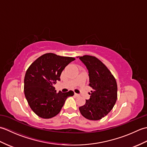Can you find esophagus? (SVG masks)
I'll return each instance as SVG.
<instances>
[{
  "label": "esophagus",
  "instance_id": "34e87169",
  "mask_svg": "<svg viewBox=\"0 0 147 147\" xmlns=\"http://www.w3.org/2000/svg\"><path fill=\"white\" fill-rule=\"evenodd\" d=\"M74 95L76 96H80L79 94H78V93H74Z\"/></svg>",
  "mask_w": 147,
  "mask_h": 147
}]
</instances>
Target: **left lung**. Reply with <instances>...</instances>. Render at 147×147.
<instances>
[{"label": "left lung", "instance_id": "1", "mask_svg": "<svg viewBox=\"0 0 147 147\" xmlns=\"http://www.w3.org/2000/svg\"><path fill=\"white\" fill-rule=\"evenodd\" d=\"M88 71L89 86L92 88L90 97L85 104L79 107L81 114L89 120L101 119L114 106L117 97L115 79L108 68L91 55L79 58Z\"/></svg>", "mask_w": 147, "mask_h": 147}]
</instances>
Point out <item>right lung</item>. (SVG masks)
<instances>
[{
    "mask_svg": "<svg viewBox=\"0 0 147 147\" xmlns=\"http://www.w3.org/2000/svg\"><path fill=\"white\" fill-rule=\"evenodd\" d=\"M73 57H62L52 53L43 54L28 69L24 80V92L30 107L39 117L49 119L60 112L73 91L57 93L54 85L60 81L62 71Z\"/></svg>",
    "mask_w": 147,
    "mask_h": 147,
    "instance_id": "right-lung-1",
    "label": "right lung"
}]
</instances>
